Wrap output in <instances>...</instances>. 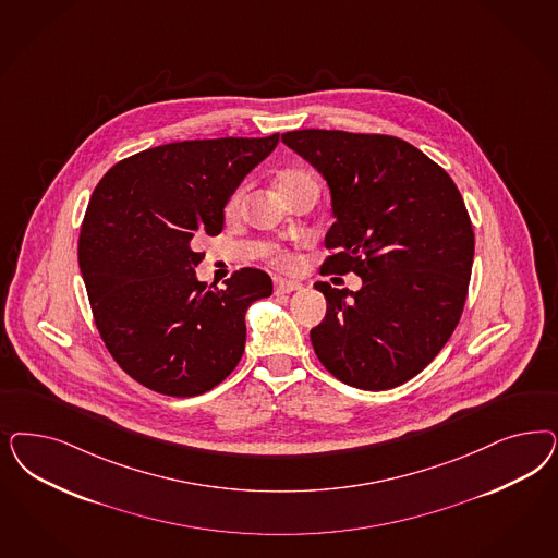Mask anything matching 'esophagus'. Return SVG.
<instances>
[{
  "instance_id": "1",
  "label": "esophagus",
  "mask_w": 558,
  "mask_h": 558,
  "mask_svg": "<svg viewBox=\"0 0 558 558\" xmlns=\"http://www.w3.org/2000/svg\"><path fill=\"white\" fill-rule=\"evenodd\" d=\"M302 289L300 281H291V279H275V291L277 293H291Z\"/></svg>"
}]
</instances>
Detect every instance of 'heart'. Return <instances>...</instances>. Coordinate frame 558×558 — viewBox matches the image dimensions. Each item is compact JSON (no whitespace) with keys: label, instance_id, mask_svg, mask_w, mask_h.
I'll list each match as a JSON object with an SVG mask.
<instances>
[{"label":"heart","instance_id":"obj_1","mask_svg":"<svg viewBox=\"0 0 558 558\" xmlns=\"http://www.w3.org/2000/svg\"><path fill=\"white\" fill-rule=\"evenodd\" d=\"M310 180H312V177H310L307 172H304V170L289 168V170H283V172L279 174L277 189H279V193H286L289 189H293V186H298V184H302V182H310ZM242 195H244V189L235 191L234 195L228 198V203H226V216H235V211L240 209V203H242ZM275 258H277L281 265H289L288 254H279V252H275Z\"/></svg>","mask_w":558,"mask_h":558}]
</instances>
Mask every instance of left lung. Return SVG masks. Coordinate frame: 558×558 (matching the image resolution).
<instances>
[{"mask_svg": "<svg viewBox=\"0 0 558 558\" xmlns=\"http://www.w3.org/2000/svg\"><path fill=\"white\" fill-rule=\"evenodd\" d=\"M283 144L323 174L335 223L323 269L360 275V291L326 298L310 330L324 367L361 390H390L423 372L458 326L474 258V232L450 174L390 135L302 129Z\"/></svg>", "mask_w": 558, "mask_h": 558, "instance_id": "obj_1", "label": "left lung"}]
</instances>
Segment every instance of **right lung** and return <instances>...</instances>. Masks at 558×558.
I'll use <instances>...</instances> for the list:
<instances>
[{
	"mask_svg": "<svg viewBox=\"0 0 558 558\" xmlns=\"http://www.w3.org/2000/svg\"><path fill=\"white\" fill-rule=\"evenodd\" d=\"M277 144L279 133L158 145L114 163L94 189L80 269L110 355L145 388L198 396L234 372L246 310L272 281L240 269L209 288L195 272L197 240L223 230L228 198Z\"/></svg>",
	"mask_w": 558,
	"mask_h": 558,
	"instance_id": "1",
	"label": "right lung"
}]
</instances>
